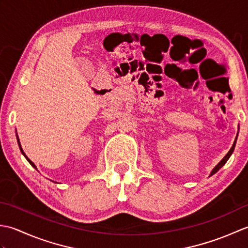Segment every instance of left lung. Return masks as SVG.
Segmentation results:
<instances>
[{"label": "left lung", "mask_w": 248, "mask_h": 248, "mask_svg": "<svg viewBox=\"0 0 248 248\" xmlns=\"http://www.w3.org/2000/svg\"><path fill=\"white\" fill-rule=\"evenodd\" d=\"M236 139H238V135H236V138H235V140H234V143H233L232 147H231V148H230V150L228 151V154L226 155L223 157V159H222V161H220V162L218 163V164L213 168V170H212L211 173H210V176H209V177H211V176H213V175H214V173H217V172L220 170V168H222V167L226 164V162L228 161V159L230 157V155H232V152H233V150H234V147H235V144H236Z\"/></svg>", "instance_id": "obj_1"}]
</instances>
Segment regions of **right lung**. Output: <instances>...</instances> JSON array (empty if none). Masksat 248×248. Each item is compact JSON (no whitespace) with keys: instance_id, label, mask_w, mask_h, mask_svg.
Returning a JSON list of instances; mask_svg holds the SVG:
<instances>
[{"instance_id":"1","label":"right lung","mask_w":248,"mask_h":248,"mask_svg":"<svg viewBox=\"0 0 248 248\" xmlns=\"http://www.w3.org/2000/svg\"><path fill=\"white\" fill-rule=\"evenodd\" d=\"M17 141H18V145H19V148H20V151L21 152H22V155L25 156V159L26 160H28L29 161V163H30V164L31 165V166H33L34 168H35V170H37V167H36V165L34 164V163L33 162H31L30 159H29V157L28 156H26V155L24 154V151H23V149H22V147H21V144H20V140H19V138H18V134H17ZM55 183H57V182H55Z\"/></svg>"}]
</instances>
